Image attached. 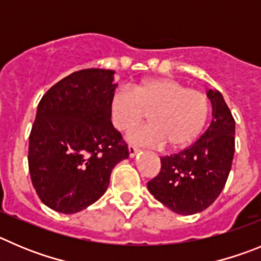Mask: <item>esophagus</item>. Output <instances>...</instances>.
<instances>
[{
    "mask_svg": "<svg viewBox=\"0 0 261 261\" xmlns=\"http://www.w3.org/2000/svg\"><path fill=\"white\" fill-rule=\"evenodd\" d=\"M139 152V148H136L135 145H128V154H130V157H134L136 153Z\"/></svg>",
    "mask_w": 261,
    "mask_h": 261,
    "instance_id": "1",
    "label": "esophagus"
}]
</instances>
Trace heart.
Masks as SVG:
<instances>
[{"mask_svg":"<svg viewBox=\"0 0 261 261\" xmlns=\"http://www.w3.org/2000/svg\"><path fill=\"white\" fill-rule=\"evenodd\" d=\"M110 118L127 131L149 113V125L134 128L128 140L148 147L186 148L198 139L210 116V101L201 91L170 78H151L121 87L110 98Z\"/></svg>","mask_w":261,"mask_h":261,"instance_id":"obj_1","label":"heart"}]
</instances>
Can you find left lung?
Instances as JSON below:
<instances>
[{
  "label": "left lung",
  "instance_id": "1",
  "mask_svg": "<svg viewBox=\"0 0 261 261\" xmlns=\"http://www.w3.org/2000/svg\"><path fill=\"white\" fill-rule=\"evenodd\" d=\"M210 127L189 148L161 157V170L147 183L154 198L179 215L206 210L221 194L236 151V121L218 91L208 90Z\"/></svg>",
  "mask_w": 261,
  "mask_h": 261
}]
</instances>
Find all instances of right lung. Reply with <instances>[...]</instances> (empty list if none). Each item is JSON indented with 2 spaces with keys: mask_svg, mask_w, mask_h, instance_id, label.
<instances>
[{
  "mask_svg": "<svg viewBox=\"0 0 261 261\" xmlns=\"http://www.w3.org/2000/svg\"><path fill=\"white\" fill-rule=\"evenodd\" d=\"M113 70L84 69L46 91L28 145L36 194L50 210L76 213L101 198L128 147L110 121Z\"/></svg>",
  "mask_w": 261,
  "mask_h": 261,
  "instance_id": "right-lung-1",
  "label": "right lung"
}]
</instances>
